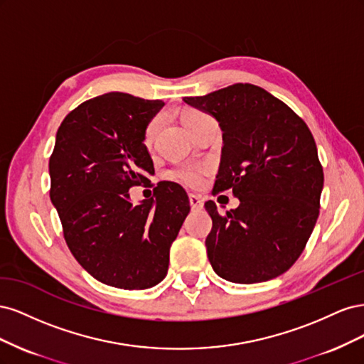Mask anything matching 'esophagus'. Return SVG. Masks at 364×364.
<instances>
[{
    "mask_svg": "<svg viewBox=\"0 0 364 364\" xmlns=\"http://www.w3.org/2000/svg\"><path fill=\"white\" fill-rule=\"evenodd\" d=\"M190 199V205H191V209H200L203 206V200L202 197H199L197 194H190L188 196Z\"/></svg>",
    "mask_w": 364,
    "mask_h": 364,
    "instance_id": "34e87169",
    "label": "esophagus"
}]
</instances>
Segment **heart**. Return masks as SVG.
Returning a JSON list of instances; mask_svg holds the SVG:
<instances>
[{
	"label": "heart",
	"instance_id": "1",
	"mask_svg": "<svg viewBox=\"0 0 364 364\" xmlns=\"http://www.w3.org/2000/svg\"><path fill=\"white\" fill-rule=\"evenodd\" d=\"M205 115L203 112L200 111H194V109H190V111H185L183 115H182V121L186 129H191L194 124L199 123L200 119H203ZM162 123H164V117L159 114V115H155L150 121L149 124L146 126V130H144V142L146 146H150L153 141H155V138L158 136L159 130L162 127ZM203 173L205 170L203 168H197V167H181V168H176L174 171L170 173V176L173 179L176 181H181L182 183L185 185H190V186H197L200 185L202 182V178H203Z\"/></svg>",
	"mask_w": 364,
	"mask_h": 364
}]
</instances>
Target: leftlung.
Instances as JSON below:
<instances>
[{
	"label": "left lung",
	"instance_id": "obj_1",
	"mask_svg": "<svg viewBox=\"0 0 364 364\" xmlns=\"http://www.w3.org/2000/svg\"><path fill=\"white\" fill-rule=\"evenodd\" d=\"M183 102L213 115L223 132L213 194L230 191L238 208L220 215L213 200L208 259L220 278L264 282L301 257L318 217L323 170L310 129L266 90L235 83Z\"/></svg>",
	"mask_w": 364,
	"mask_h": 364
}]
</instances>
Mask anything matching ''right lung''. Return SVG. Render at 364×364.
Returning <instances> with one entry per match:
<instances>
[{
  "label": "right lung",
  "instance_id": "obj_1",
  "mask_svg": "<svg viewBox=\"0 0 364 364\" xmlns=\"http://www.w3.org/2000/svg\"><path fill=\"white\" fill-rule=\"evenodd\" d=\"M162 106L123 92L91 98L62 121L48 164L50 199L71 253L117 289L144 290L165 278L171 243L190 213L188 196L174 182L130 202L132 186L155 174L144 130Z\"/></svg>",
  "mask_w": 364,
  "mask_h": 364
}]
</instances>
